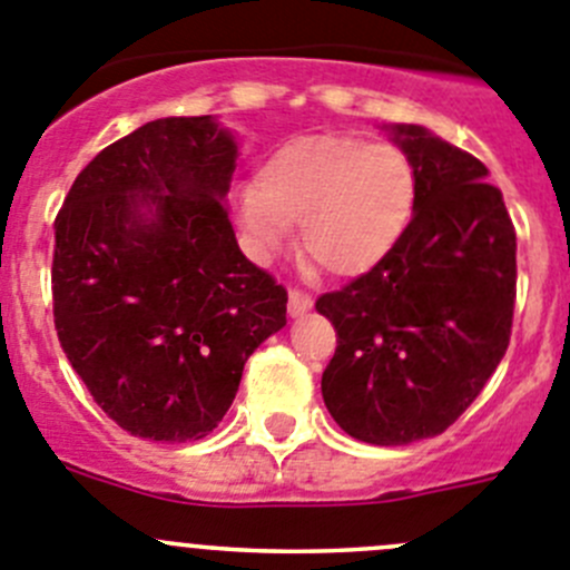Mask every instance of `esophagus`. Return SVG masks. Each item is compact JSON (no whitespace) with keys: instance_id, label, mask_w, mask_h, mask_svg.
<instances>
[{"instance_id":"34e87169","label":"esophagus","mask_w":570,"mask_h":570,"mask_svg":"<svg viewBox=\"0 0 570 570\" xmlns=\"http://www.w3.org/2000/svg\"><path fill=\"white\" fill-rule=\"evenodd\" d=\"M286 309H289L292 317L306 315V312L312 309V297L301 289H289V306H286Z\"/></svg>"}]
</instances>
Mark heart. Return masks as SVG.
Instances as JSON below:
<instances>
[{
  "label": "heart",
  "instance_id": "1",
  "mask_svg": "<svg viewBox=\"0 0 570 570\" xmlns=\"http://www.w3.org/2000/svg\"><path fill=\"white\" fill-rule=\"evenodd\" d=\"M416 207L413 163L360 137L303 135L281 142L236 199L238 227L273 258L301 225L303 255L332 275H360L385 258Z\"/></svg>",
  "mask_w": 570,
  "mask_h": 570
}]
</instances>
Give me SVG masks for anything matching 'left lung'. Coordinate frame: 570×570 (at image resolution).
Segmentation results:
<instances>
[{
	"label": "left lung",
	"instance_id": "1",
	"mask_svg": "<svg viewBox=\"0 0 570 570\" xmlns=\"http://www.w3.org/2000/svg\"><path fill=\"white\" fill-rule=\"evenodd\" d=\"M387 131L416 171L411 225L317 312L337 328L321 382L332 419L351 439L399 446L444 433L507 354L518 238L481 159L424 126Z\"/></svg>",
	"mask_w": 570,
	"mask_h": 570
}]
</instances>
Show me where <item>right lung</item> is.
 Instances as JSON below:
<instances>
[{"label": "right lung", "mask_w": 570, "mask_h": 570, "mask_svg": "<svg viewBox=\"0 0 570 570\" xmlns=\"http://www.w3.org/2000/svg\"><path fill=\"white\" fill-rule=\"evenodd\" d=\"M236 157L213 115L159 117L106 146L56 216L58 340L100 411L137 439H205L249 354L286 326V289L233 233Z\"/></svg>", "instance_id": "add662e5"}]
</instances>
